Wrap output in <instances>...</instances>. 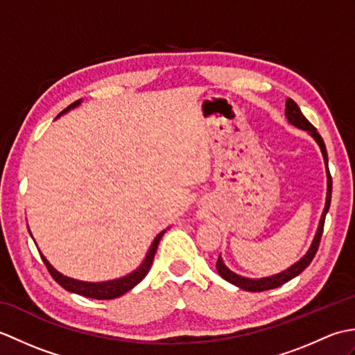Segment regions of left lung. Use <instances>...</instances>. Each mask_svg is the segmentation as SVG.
<instances>
[{
  "mask_svg": "<svg viewBox=\"0 0 355 355\" xmlns=\"http://www.w3.org/2000/svg\"><path fill=\"white\" fill-rule=\"evenodd\" d=\"M285 117L288 120V123H291L293 126L299 128V130H304L308 134L311 135V137L318 143L320 150H322V155H323V162H325V168H327V201H325V207H323V212L320 216V221L318 225V232H315V235L313 238V243L308 248V252L300 258L297 262H294L291 267H288L286 270L281 271V273L273 275V276H267V277H259V279H252V277H244L241 275H236L235 271H232L227 266H225L221 254L220 258L216 261V270H218V275H220L225 281L236 285L238 288L241 290H245V291H266V290H271V288H276V286H281L282 284L288 282L290 279L296 277L297 275L302 273V271L310 266V262L313 261L315 252H318L319 248V243H320V236L323 233V224H325V216L329 210V205H331V192H333V180H331L329 175V169H328V154H327V148H325V143H323V139L320 137V134L318 132V130L308 122L306 117L302 114V111L297 107V103L291 101V99H286L285 102Z\"/></svg>",
  "mask_w": 355,
  "mask_h": 355,
  "instance_id": "8db88e82",
  "label": "left lung"
}]
</instances>
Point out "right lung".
Masks as SVG:
<instances>
[{
  "label": "right lung",
  "instance_id": "obj_1",
  "mask_svg": "<svg viewBox=\"0 0 355 355\" xmlns=\"http://www.w3.org/2000/svg\"><path fill=\"white\" fill-rule=\"evenodd\" d=\"M82 103V99L76 101L74 103L69 105L61 114H59L58 117L64 116L65 112H69L70 110H74L76 107H79V105ZM56 117V119H58ZM169 229V227H168ZM166 230H162L158 235L155 236V239L153 241V244H150L149 250L145 256V259L141 261L140 266L132 270L130 275H126L123 277H119V279H111V281H103V282H85V281H79V279H73V277H69L62 275L61 271H58L55 267L51 266V263L47 261V258L42 253L41 258L45 263V267H47V270L50 271V275L53 276V279L55 281L64 286V288L67 291H71V293H76V294H80V296H85V297H92V299H99V300H108V299H116V297H120L123 296L125 293H128L130 290H132L135 285H137L139 282L143 281V277H145L148 275V271L150 268V266H153V261H154V256H155V252H157V247H158V243H160L162 236L164 235ZM30 236H32V233H30Z\"/></svg>",
  "mask_w": 355,
  "mask_h": 355
}]
</instances>
